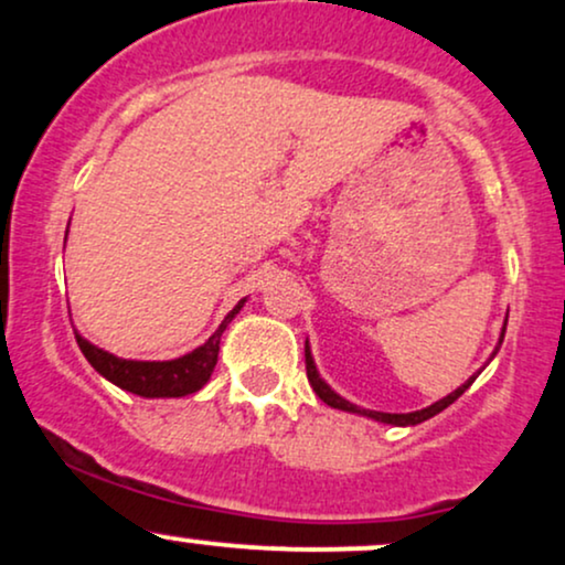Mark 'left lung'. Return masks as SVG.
<instances>
[{
  "label": "left lung",
  "instance_id": "obj_1",
  "mask_svg": "<svg viewBox=\"0 0 565 565\" xmlns=\"http://www.w3.org/2000/svg\"><path fill=\"white\" fill-rule=\"evenodd\" d=\"M504 329H508V319H504V323H502V332H499V342H497L494 353H491V359H494V355H497V350H499V345H502V340H504ZM491 359H489V361H491ZM489 361H486V364H489ZM305 369H308V380H310V387H313L316 395H319V398H321L323 404H327V406H332V408H340V412H348V414H359V417H369V419H374V423H382V425H393V427H412V425H419V423H425V419L436 417V414L444 412L446 406H451L454 401L459 398V395H462L465 391H468V387L472 385V382H476L478 374L483 372V369H478V372L472 374V377H470L468 382H465V385H459L457 391H454V393L444 395V398L436 401V404H430V406L419 408V412H408V414H391V412H374V408H361V406L350 404L348 398H342L340 393H334L332 387H329L327 382L321 380L319 369H316L313 353H310V345H308V340H305Z\"/></svg>",
  "mask_w": 565,
  "mask_h": 565
}]
</instances>
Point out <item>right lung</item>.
I'll return each instance as SVG.
<instances>
[{"instance_id":"add662e5","label":"right lung","mask_w":565,"mask_h":565,"mask_svg":"<svg viewBox=\"0 0 565 565\" xmlns=\"http://www.w3.org/2000/svg\"><path fill=\"white\" fill-rule=\"evenodd\" d=\"M68 236V233H66ZM244 300H238L236 308L225 316L223 323L215 329V334L199 345L191 353L180 355L172 361H132V359H119V355L108 353V350L93 345L89 340L76 332V342L84 359L93 364L97 374H103L108 382H114L121 391L142 395V398H183L188 393H196L206 385L215 372L217 353H220V337H223L225 327L236 319L238 310L244 308Z\"/></svg>"}]
</instances>
